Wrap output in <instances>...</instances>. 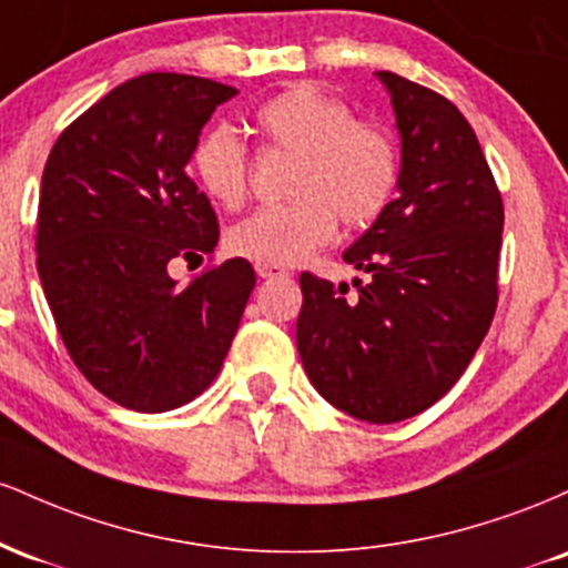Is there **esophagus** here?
Wrapping results in <instances>:
<instances>
[{
	"instance_id": "1",
	"label": "esophagus",
	"mask_w": 568,
	"mask_h": 568,
	"mask_svg": "<svg viewBox=\"0 0 568 568\" xmlns=\"http://www.w3.org/2000/svg\"><path fill=\"white\" fill-rule=\"evenodd\" d=\"M256 275L258 277H285L288 272L277 264H256Z\"/></svg>"
}]
</instances>
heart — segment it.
I'll use <instances>...</instances> for the list:
<instances>
[{
  "instance_id": "b5f03b06",
  "label": "heart",
  "mask_w": 568,
  "mask_h": 568,
  "mask_svg": "<svg viewBox=\"0 0 568 568\" xmlns=\"http://www.w3.org/2000/svg\"><path fill=\"white\" fill-rule=\"evenodd\" d=\"M266 146L293 154L291 202L258 207L226 234L234 256L256 264L304 262L336 234L338 219L352 230L374 224L397 186V149L387 130L352 120L342 98L310 82L266 98L253 112ZM200 186L224 207L247 194V146L237 130L213 125L192 154Z\"/></svg>"
}]
</instances>
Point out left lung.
<instances>
[{
	"instance_id": "8db88e82",
	"label": "left lung",
	"mask_w": 568,
	"mask_h": 568,
	"mask_svg": "<svg viewBox=\"0 0 568 568\" xmlns=\"http://www.w3.org/2000/svg\"><path fill=\"white\" fill-rule=\"evenodd\" d=\"M376 77L400 133L397 197L344 251L371 275L355 296L302 272L296 344L331 406L393 425L440 400L488 334L505 207L459 109L393 71Z\"/></svg>"
}]
</instances>
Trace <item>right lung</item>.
Here are the masks:
<instances>
[{"label":"right lung","instance_id":"add662e5","mask_svg":"<svg viewBox=\"0 0 568 568\" xmlns=\"http://www.w3.org/2000/svg\"><path fill=\"white\" fill-rule=\"evenodd\" d=\"M234 95L205 77L141 74L77 116L44 165V296L74 366L130 410L162 414L207 389L256 285L245 258L184 288L168 272L219 243V219L186 162L202 125Z\"/></svg>","mask_w":568,"mask_h":568}]
</instances>
